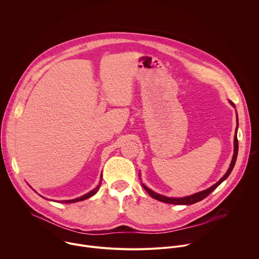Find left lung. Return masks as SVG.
Segmentation results:
<instances>
[{"mask_svg":"<svg viewBox=\"0 0 259 259\" xmlns=\"http://www.w3.org/2000/svg\"><path fill=\"white\" fill-rule=\"evenodd\" d=\"M230 102H231V104H232L233 106H235V104H234L232 101H230ZM238 122H239V121H238V115H237V128H236L235 139H234V156H233V159H232L230 168H229V170L227 171V173H226L223 177H221L215 184H213V186H212L211 188H209V189H207V190H205V191L199 192V193H197V194H194V195H192V196L182 197V198H168V197L159 195V194L155 193L154 191L150 190L146 186H144L143 183H141L143 189H144L147 193H149V195H150L152 198H154V199H156V200H158V201L164 202V203L174 204V205H192V204H195V203L200 202V201H202L203 199H205L207 196H209V195L219 186V184H220L221 182L225 181V180L229 177V175L231 174V172H232V170H233V168H234V166H235V164H236V160H237V156H238V150H239V143H238V137H237Z\"/></svg>","mask_w":259,"mask_h":259,"instance_id":"1","label":"left lung"}]
</instances>
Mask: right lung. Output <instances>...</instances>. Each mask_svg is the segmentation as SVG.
Wrapping results in <instances>:
<instances>
[{
	"instance_id": "right-lung-1",
	"label": "right lung",
	"mask_w": 259,
	"mask_h": 259,
	"mask_svg": "<svg viewBox=\"0 0 259 259\" xmlns=\"http://www.w3.org/2000/svg\"><path fill=\"white\" fill-rule=\"evenodd\" d=\"M101 177H102V175H101ZM100 183H101V180H100V182H99V184L98 186L94 189V190H92L91 192H89L88 194H86V195H84V196H82V197H80V198H77V199H72V200H66V201H61V203H76V202H79V201H83V200H86V199H89L90 197H92V196H94L97 192H98V190H99V187H100Z\"/></svg>"
}]
</instances>
